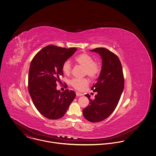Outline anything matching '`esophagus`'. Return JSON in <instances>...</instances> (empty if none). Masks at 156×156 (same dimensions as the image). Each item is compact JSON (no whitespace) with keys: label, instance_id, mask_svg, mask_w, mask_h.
Segmentation results:
<instances>
[{"label":"esophagus","instance_id":"1","mask_svg":"<svg viewBox=\"0 0 156 156\" xmlns=\"http://www.w3.org/2000/svg\"><path fill=\"white\" fill-rule=\"evenodd\" d=\"M76 96H83V94L80 93L79 92H76Z\"/></svg>","mask_w":156,"mask_h":156}]
</instances>
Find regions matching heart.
<instances>
[{
	"label": "heart",
	"instance_id": "heart-1",
	"mask_svg": "<svg viewBox=\"0 0 156 156\" xmlns=\"http://www.w3.org/2000/svg\"><path fill=\"white\" fill-rule=\"evenodd\" d=\"M74 60L77 64L84 68V75H87L91 79L96 78L101 72V66L100 63L96 60H93V57L87 53H81L76 55ZM62 69L64 74L69 75L72 70V66L69 62H65L62 65ZM69 83L74 88L81 90L88 85V81L86 78L82 79L73 78L70 80Z\"/></svg>",
	"mask_w": 156,
	"mask_h": 156
}]
</instances>
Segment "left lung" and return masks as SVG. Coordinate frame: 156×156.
<instances>
[{"label": "left lung", "instance_id": "obj_1", "mask_svg": "<svg viewBox=\"0 0 156 156\" xmlns=\"http://www.w3.org/2000/svg\"><path fill=\"white\" fill-rule=\"evenodd\" d=\"M91 51L98 52L102 60V69L97 82L91 87L97 92L94 99L88 94L89 105L83 110L88 121L96 122L107 119L115 110L122 93L124 85L122 68L119 58L105 48H96Z\"/></svg>", "mask_w": 156, "mask_h": 156}]
</instances>
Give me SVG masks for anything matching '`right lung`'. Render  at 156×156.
<instances>
[{
    "mask_svg": "<svg viewBox=\"0 0 156 156\" xmlns=\"http://www.w3.org/2000/svg\"><path fill=\"white\" fill-rule=\"evenodd\" d=\"M48 45L37 52L32 59L29 72L28 89L33 103L45 117L57 120L63 117L76 96L72 90L63 92L56 89L57 83L63 76V63L76 51Z\"/></svg>",
    "mask_w": 156,
    "mask_h": 156,
    "instance_id": "right-lung-1",
    "label": "right lung"
}]
</instances>
